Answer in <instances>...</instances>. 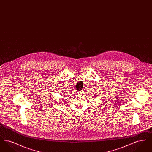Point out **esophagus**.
I'll use <instances>...</instances> for the list:
<instances>
[{"mask_svg":"<svg viewBox=\"0 0 152 152\" xmlns=\"http://www.w3.org/2000/svg\"><path fill=\"white\" fill-rule=\"evenodd\" d=\"M82 92H83L82 91H79V92H78V93H79V94H81Z\"/></svg>","mask_w":152,"mask_h":152,"instance_id":"34e87169","label":"esophagus"}]
</instances>
